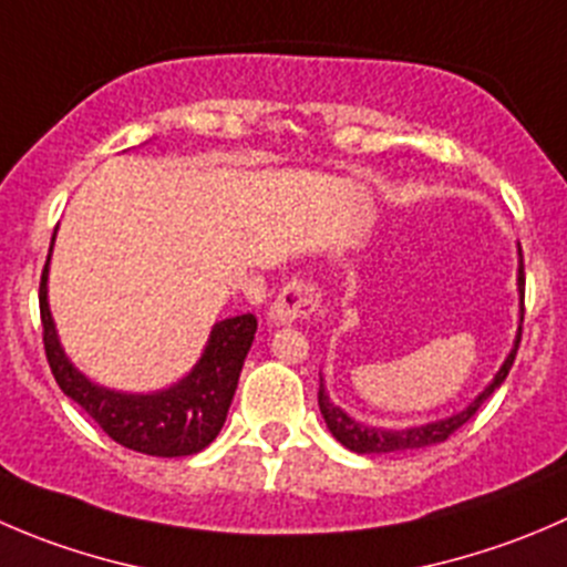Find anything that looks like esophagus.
<instances>
[{"instance_id":"1","label":"esophagus","mask_w":567,"mask_h":567,"mask_svg":"<svg viewBox=\"0 0 567 567\" xmlns=\"http://www.w3.org/2000/svg\"><path fill=\"white\" fill-rule=\"evenodd\" d=\"M321 307V290L316 282H305V279H293L279 290L274 299L268 321L271 323H293L301 318H310L312 312Z\"/></svg>"}]
</instances>
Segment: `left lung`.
<instances>
[{
	"label": "left lung",
	"instance_id": "left-lung-1",
	"mask_svg": "<svg viewBox=\"0 0 567 567\" xmlns=\"http://www.w3.org/2000/svg\"><path fill=\"white\" fill-rule=\"evenodd\" d=\"M518 257H520V246H518ZM518 293H520V321H524V262L518 266ZM518 343H520V327L513 340V349H509V354L504 357L496 377L491 379V384H487V388L482 390L468 406H463L460 412H452L449 417H437V421H430V423H417V426H406V430H384V426H371V423H362L357 421V417H351L349 412L340 410L338 404H332L321 377V384H318V406H321V415L323 421H327V430L332 432L334 441L343 443V446L354 454L415 452V449H430L435 446V443L449 441V437L463 426V423H468L471 417H474V412L485 404L487 395H491L496 388H502L509 368H513L515 354H518Z\"/></svg>",
	"mask_w": 567,
	"mask_h": 567
}]
</instances>
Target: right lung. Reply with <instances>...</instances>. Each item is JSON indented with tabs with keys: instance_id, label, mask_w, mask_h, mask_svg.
<instances>
[{
	"instance_id": "1",
	"label": "right lung",
	"mask_w": 567,
	"mask_h": 567,
	"mask_svg": "<svg viewBox=\"0 0 567 567\" xmlns=\"http://www.w3.org/2000/svg\"><path fill=\"white\" fill-rule=\"evenodd\" d=\"M49 260L52 249L41 274L38 301H41L43 349L60 390L102 426L104 435L132 452L152 454V457H188L210 446L227 421L240 368L255 340L257 318L246 312L213 323L210 338L196 365L172 388L152 390V393L104 388L91 382L60 346L49 310Z\"/></svg>"
}]
</instances>
